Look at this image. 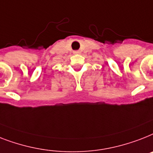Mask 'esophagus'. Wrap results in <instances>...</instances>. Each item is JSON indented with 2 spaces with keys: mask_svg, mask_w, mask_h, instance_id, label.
I'll return each mask as SVG.
<instances>
[{
  "mask_svg": "<svg viewBox=\"0 0 153 153\" xmlns=\"http://www.w3.org/2000/svg\"><path fill=\"white\" fill-rule=\"evenodd\" d=\"M73 53H74V54H80V51H74V52H73Z\"/></svg>",
  "mask_w": 153,
  "mask_h": 153,
  "instance_id": "1",
  "label": "esophagus"
}]
</instances>
